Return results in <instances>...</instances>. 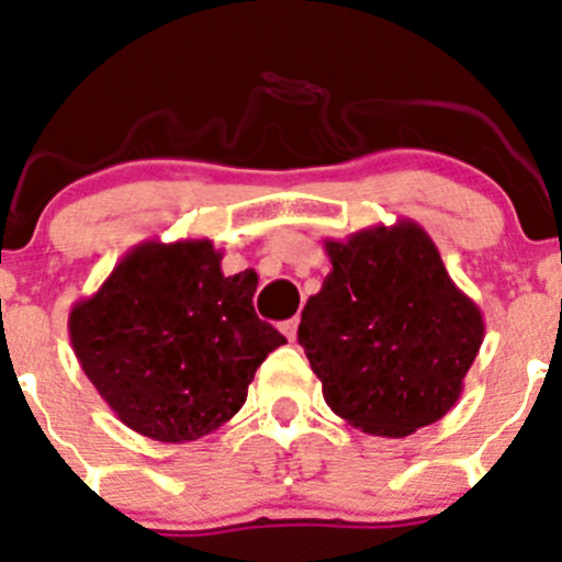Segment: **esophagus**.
<instances>
[{
    "label": "esophagus",
    "mask_w": 562,
    "mask_h": 562,
    "mask_svg": "<svg viewBox=\"0 0 562 562\" xmlns=\"http://www.w3.org/2000/svg\"><path fill=\"white\" fill-rule=\"evenodd\" d=\"M282 335H285L288 340H296V329H299V318H288V322L280 324Z\"/></svg>",
    "instance_id": "esophagus-1"
}]
</instances>
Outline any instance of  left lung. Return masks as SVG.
<instances>
[{
    "instance_id": "1",
    "label": "left lung",
    "mask_w": 562,
    "mask_h": 562,
    "mask_svg": "<svg viewBox=\"0 0 562 562\" xmlns=\"http://www.w3.org/2000/svg\"><path fill=\"white\" fill-rule=\"evenodd\" d=\"M333 271L299 324L324 402L352 427L405 438L447 416L485 338L474 299L424 227L400 218L324 240Z\"/></svg>"
}]
</instances>
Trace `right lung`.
Listing matches in <instances>:
<instances>
[{
  "label": "right lung",
  "instance_id": "add662e5",
  "mask_svg": "<svg viewBox=\"0 0 562 562\" xmlns=\"http://www.w3.org/2000/svg\"><path fill=\"white\" fill-rule=\"evenodd\" d=\"M255 271L224 277L207 238L144 240L68 313L82 371L119 422L162 443L210 435L244 407L285 344L251 305Z\"/></svg>",
  "mask_w": 562,
  "mask_h": 562
}]
</instances>
